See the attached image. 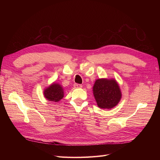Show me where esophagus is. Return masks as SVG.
Masks as SVG:
<instances>
[{
    "label": "esophagus",
    "mask_w": 160,
    "mask_h": 160,
    "mask_svg": "<svg viewBox=\"0 0 160 160\" xmlns=\"http://www.w3.org/2000/svg\"><path fill=\"white\" fill-rule=\"evenodd\" d=\"M74 88L76 89H79V88H82V86L81 84H78V83H74Z\"/></svg>",
    "instance_id": "1"
}]
</instances>
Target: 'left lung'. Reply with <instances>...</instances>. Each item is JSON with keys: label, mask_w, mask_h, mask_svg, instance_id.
Returning a JSON list of instances; mask_svg holds the SVG:
<instances>
[{"label": "left lung", "mask_w": 160, "mask_h": 160, "mask_svg": "<svg viewBox=\"0 0 160 160\" xmlns=\"http://www.w3.org/2000/svg\"><path fill=\"white\" fill-rule=\"evenodd\" d=\"M93 92L97 106L100 108L110 109L116 106L122 97L119 83L114 78L96 80Z\"/></svg>", "instance_id": "left-lung-1"}]
</instances>
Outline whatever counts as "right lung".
I'll use <instances>...</instances> for the list:
<instances>
[{
    "instance_id": "obj_1",
    "label": "right lung",
    "mask_w": 160,
    "mask_h": 160,
    "mask_svg": "<svg viewBox=\"0 0 160 160\" xmlns=\"http://www.w3.org/2000/svg\"><path fill=\"white\" fill-rule=\"evenodd\" d=\"M43 95L48 101L58 102L64 97V90L60 83L53 82L43 90Z\"/></svg>"
}]
</instances>
